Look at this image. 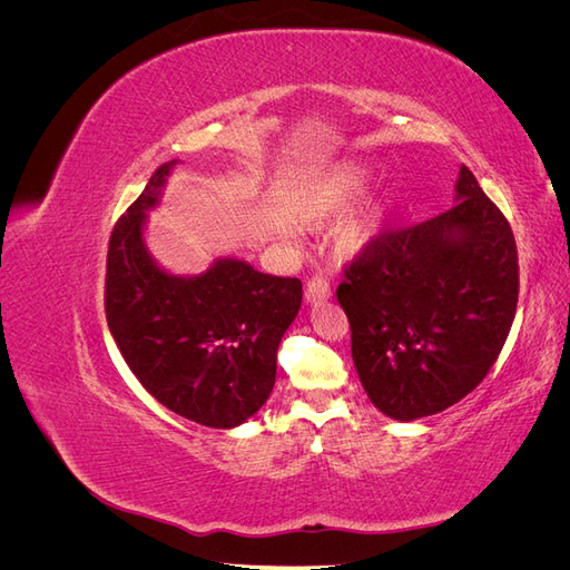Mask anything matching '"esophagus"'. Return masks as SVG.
<instances>
[{
  "instance_id": "obj_1",
  "label": "esophagus",
  "mask_w": 570,
  "mask_h": 570,
  "mask_svg": "<svg viewBox=\"0 0 570 570\" xmlns=\"http://www.w3.org/2000/svg\"><path fill=\"white\" fill-rule=\"evenodd\" d=\"M304 299H306V304H312V306L327 302V299H331V285H327V281L321 278V275H316V278L306 283Z\"/></svg>"
}]
</instances>
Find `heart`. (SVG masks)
Masks as SVG:
<instances>
[{
  "label": "heart",
  "mask_w": 570,
  "mask_h": 570,
  "mask_svg": "<svg viewBox=\"0 0 570 570\" xmlns=\"http://www.w3.org/2000/svg\"><path fill=\"white\" fill-rule=\"evenodd\" d=\"M368 170L356 164H340L327 168L325 174L306 180L292 202V214L304 228H327L347 213L354 199L366 187ZM344 216V215H343ZM345 217V216H344ZM385 218V206L381 199H366L352 214L337 223L333 243L337 254L358 256L364 254L381 235ZM283 237L297 243V230L285 226Z\"/></svg>",
  "instance_id": "obj_1"
}]
</instances>
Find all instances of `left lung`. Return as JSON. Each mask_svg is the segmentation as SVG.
Masks as SVG:
<instances>
[{
    "instance_id": "8db88e82",
    "label": "left lung",
    "mask_w": 570,
    "mask_h": 570,
    "mask_svg": "<svg viewBox=\"0 0 570 570\" xmlns=\"http://www.w3.org/2000/svg\"><path fill=\"white\" fill-rule=\"evenodd\" d=\"M454 202L377 237L337 287L358 381L377 411L402 423L475 390L515 316L519 256L509 220L465 166Z\"/></svg>"
}]
</instances>
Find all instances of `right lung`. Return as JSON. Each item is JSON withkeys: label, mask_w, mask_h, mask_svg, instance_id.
<instances>
[{"label": "right lung", "mask_w": 570, "mask_h": 570, "mask_svg": "<svg viewBox=\"0 0 570 570\" xmlns=\"http://www.w3.org/2000/svg\"><path fill=\"white\" fill-rule=\"evenodd\" d=\"M178 159L154 170L118 218L107 256V323L128 368L178 416L237 428L266 404L278 344L302 306V283L220 256L178 275L151 256L145 230Z\"/></svg>", "instance_id": "1"}]
</instances>
